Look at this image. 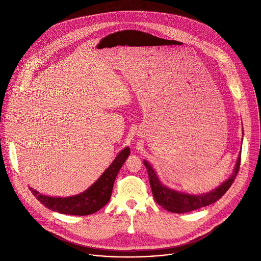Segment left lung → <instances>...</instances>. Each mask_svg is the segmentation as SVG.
I'll use <instances>...</instances> for the list:
<instances>
[{"label":"left lung","mask_w":261,"mask_h":261,"mask_svg":"<svg viewBox=\"0 0 261 261\" xmlns=\"http://www.w3.org/2000/svg\"><path fill=\"white\" fill-rule=\"evenodd\" d=\"M241 153L242 151L239 153V157L233 168V172L228 177V179H226L224 182H222L214 190L198 195L180 192L167 187V186L162 184V181L159 179V176L157 175L156 171L154 170L150 163L146 160H143V164L147 170L153 196L156 202L168 212L181 214L192 212L194 210L210 205L219 200L226 193V191L230 188V186L234 181V178L239 172L241 164Z\"/></svg>","instance_id":"obj_1"}]
</instances>
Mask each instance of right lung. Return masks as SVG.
<instances>
[{
  "instance_id": "1",
  "label": "right lung",
  "mask_w": 261,
  "mask_h": 261,
  "mask_svg": "<svg viewBox=\"0 0 261 261\" xmlns=\"http://www.w3.org/2000/svg\"><path fill=\"white\" fill-rule=\"evenodd\" d=\"M129 155L130 148L126 146L117 155L116 159L104 170L100 177L86 191L77 195L53 197L41 194L31 187L29 188L37 199L54 212L76 216L91 215L98 212L109 201L115 179Z\"/></svg>"
}]
</instances>
